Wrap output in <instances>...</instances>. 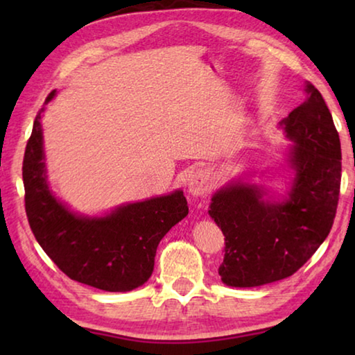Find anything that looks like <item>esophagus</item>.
Wrapping results in <instances>:
<instances>
[{"label":"esophagus","mask_w":355,"mask_h":355,"mask_svg":"<svg viewBox=\"0 0 355 355\" xmlns=\"http://www.w3.org/2000/svg\"><path fill=\"white\" fill-rule=\"evenodd\" d=\"M189 192L192 196H205L211 189V182H209V175L207 171H196L192 173L188 183Z\"/></svg>","instance_id":"obj_1"}]
</instances>
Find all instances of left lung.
I'll return each mask as SVG.
<instances>
[{
	"mask_svg": "<svg viewBox=\"0 0 355 355\" xmlns=\"http://www.w3.org/2000/svg\"><path fill=\"white\" fill-rule=\"evenodd\" d=\"M307 97L282 125L296 144L290 199L263 200L255 186L232 184L216 192L209 216L225 236L219 266L228 286H260L293 275L307 263L332 228L341 184V146L321 92L307 84Z\"/></svg>",
	"mask_w": 355,
	"mask_h": 355,
	"instance_id": "1",
	"label": "left lung"
}]
</instances>
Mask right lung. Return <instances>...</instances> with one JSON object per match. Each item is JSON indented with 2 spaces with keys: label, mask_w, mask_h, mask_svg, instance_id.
I'll use <instances>...</instances> for the list:
<instances>
[{
  "label": "right lung",
  "mask_w": 355,
  "mask_h": 355,
  "mask_svg": "<svg viewBox=\"0 0 355 355\" xmlns=\"http://www.w3.org/2000/svg\"><path fill=\"white\" fill-rule=\"evenodd\" d=\"M40 112L21 167L28 222L40 248L67 277L84 285L116 293L146 284L159 241L189 211L183 191L130 203L106 218L75 216L48 189Z\"/></svg>",
  "instance_id": "obj_1"
}]
</instances>
